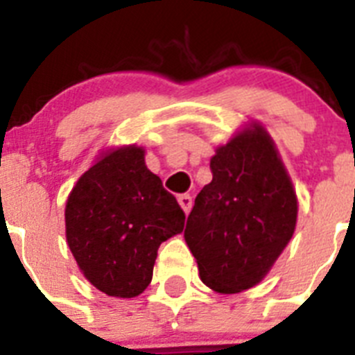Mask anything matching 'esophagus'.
I'll return each instance as SVG.
<instances>
[{"label":"esophagus","mask_w":355,"mask_h":355,"mask_svg":"<svg viewBox=\"0 0 355 355\" xmlns=\"http://www.w3.org/2000/svg\"><path fill=\"white\" fill-rule=\"evenodd\" d=\"M178 202H180L184 213H190V209H192V197L188 196V193H183V196L178 197Z\"/></svg>","instance_id":"1"}]
</instances>
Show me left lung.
<instances>
[{
  "label": "left lung",
  "instance_id": "left-lung-1",
  "mask_svg": "<svg viewBox=\"0 0 355 355\" xmlns=\"http://www.w3.org/2000/svg\"><path fill=\"white\" fill-rule=\"evenodd\" d=\"M209 168L213 180L196 197L184 240L202 283L238 293L258 284L288 245L297 196L261 126L218 147Z\"/></svg>",
  "mask_w": 355,
  "mask_h": 355
}]
</instances>
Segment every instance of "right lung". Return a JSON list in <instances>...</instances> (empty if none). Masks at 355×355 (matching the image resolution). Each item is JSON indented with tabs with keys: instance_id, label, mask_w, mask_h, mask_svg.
<instances>
[{
	"instance_id": "obj_1",
	"label": "right lung",
	"mask_w": 355,
	"mask_h": 355,
	"mask_svg": "<svg viewBox=\"0 0 355 355\" xmlns=\"http://www.w3.org/2000/svg\"><path fill=\"white\" fill-rule=\"evenodd\" d=\"M183 227L184 211L146 167L142 147L103 156L78 180L65 206L78 266L97 290L121 299L149 286L162 241Z\"/></svg>"
}]
</instances>
